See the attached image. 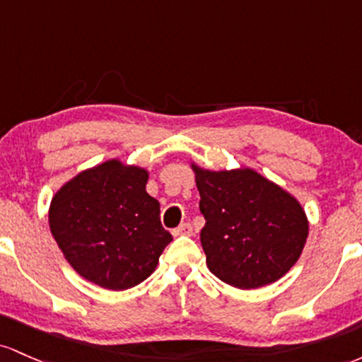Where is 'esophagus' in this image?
<instances>
[{
  "label": "esophagus",
  "mask_w": 362,
  "mask_h": 362,
  "mask_svg": "<svg viewBox=\"0 0 362 362\" xmlns=\"http://www.w3.org/2000/svg\"><path fill=\"white\" fill-rule=\"evenodd\" d=\"M174 235H192L193 234V227L192 224H182L177 227V229L173 230Z\"/></svg>",
  "instance_id": "1"
}]
</instances>
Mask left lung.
<instances>
[{
	"label": "left lung",
	"instance_id": "left-lung-1",
	"mask_svg": "<svg viewBox=\"0 0 362 362\" xmlns=\"http://www.w3.org/2000/svg\"><path fill=\"white\" fill-rule=\"evenodd\" d=\"M205 227L206 267L238 289L277 282L301 257L310 222L294 194L251 168L212 170L192 162Z\"/></svg>",
	"mask_w": 362,
	"mask_h": 362
}]
</instances>
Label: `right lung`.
<instances>
[{
	"mask_svg": "<svg viewBox=\"0 0 362 362\" xmlns=\"http://www.w3.org/2000/svg\"><path fill=\"white\" fill-rule=\"evenodd\" d=\"M148 170L119 159L64 182L49 205V229L61 253L85 280L124 291L150 277L173 235L160 205L145 189Z\"/></svg>",
	"mask_w": 362,
	"mask_h": 362,
	"instance_id": "obj_1",
	"label": "right lung"
}]
</instances>
